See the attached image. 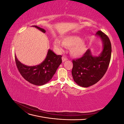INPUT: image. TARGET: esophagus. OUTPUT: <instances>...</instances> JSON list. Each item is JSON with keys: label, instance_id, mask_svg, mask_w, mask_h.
I'll return each instance as SVG.
<instances>
[{"label": "esophagus", "instance_id": "1", "mask_svg": "<svg viewBox=\"0 0 124 124\" xmlns=\"http://www.w3.org/2000/svg\"><path fill=\"white\" fill-rule=\"evenodd\" d=\"M67 60H68V58H67L66 57V56H63L62 57V62H64L66 61Z\"/></svg>", "mask_w": 124, "mask_h": 124}]
</instances>
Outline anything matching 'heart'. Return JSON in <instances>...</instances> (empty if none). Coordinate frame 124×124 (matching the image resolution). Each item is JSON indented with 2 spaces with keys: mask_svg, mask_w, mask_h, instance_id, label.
I'll list each match as a JSON object with an SVG mask.
<instances>
[{
  "mask_svg": "<svg viewBox=\"0 0 124 124\" xmlns=\"http://www.w3.org/2000/svg\"><path fill=\"white\" fill-rule=\"evenodd\" d=\"M67 47H71L70 53L74 56H78L84 53L86 51V45L79 37L77 36H67L63 38L62 43L58 40H55L54 46L56 50L62 51L63 45Z\"/></svg>",
  "mask_w": 124,
  "mask_h": 124,
  "instance_id": "1",
  "label": "heart"
}]
</instances>
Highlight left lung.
Segmentation results:
<instances>
[{"instance_id":"1","label":"left lung","mask_w":124,"mask_h":124,"mask_svg":"<svg viewBox=\"0 0 124 124\" xmlns=\"http://www.w3.org/2000/svg\"><path fill=\"white\" fill-rule=\"evenodd\" d=\"M102 41L103 48L98 57H93L87 50L80 58L72 60V75L76 83L87 87L97 83L107 72L110 62L112 47L110 40L100 31L96 32Z\"/></svg>"}]
</instances>
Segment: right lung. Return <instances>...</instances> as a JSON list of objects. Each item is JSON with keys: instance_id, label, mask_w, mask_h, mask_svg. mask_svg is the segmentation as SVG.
I'll return each mask as SVG.
<instances>
[{"instance_id": "1", "label": "right lung", "mask_w": 124, "mask_h": 124, "mask_svg": "<svg viewBox=\"0 0 124 124\" xmlns=\"http://www.w3.org/2000/svg\"><path fill=\"white\" fill-rule=\"evenodd\" d=\"M43 32L46 31L38 26H33ZM62 55H56L48 50L46 58L40 65L36 66H27L18 61L15 55L16 65L21 76L24 79L35 85H43L49 81L55 73L59 66L62 62Z\"/></svg>"}]
</instances>
